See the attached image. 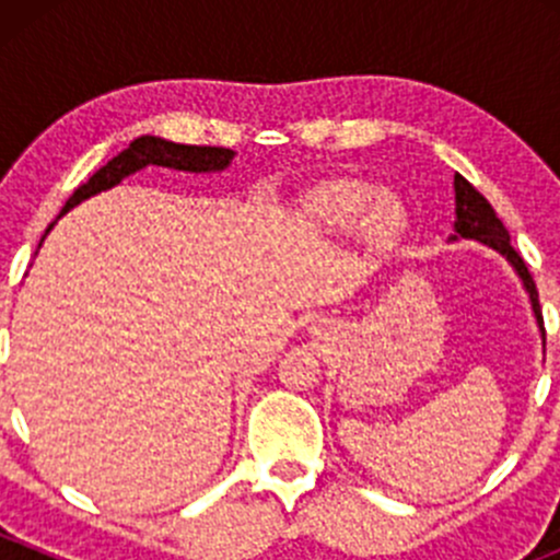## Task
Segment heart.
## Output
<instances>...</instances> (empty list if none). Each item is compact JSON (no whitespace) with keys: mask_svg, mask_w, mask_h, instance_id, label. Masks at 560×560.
<instances>
[{"mask_svg":"<svg viewBox=\"0 0 560 560\" xmlns=\"http://www.w3.org/2000/svg\"><path fill=\"white\" fill-rule=\"evenodd\" d=\"M308 211L327 230H352L354 224H360L376 244L395 238L404 224L400 202L363 180H330L319 186L308 197Z\"/></svg>","mask_w":560,"mask_h":560,"instance_id":"heart-1","label":"heart"}]
</instances>
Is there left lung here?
Returning <instances> with one entry per match:
<instances>
[{
    "label": "left lung",
    "instance_id": "8db88e82",
    "mask_svg": "<svg viewBox=\"0 0 560 560\" xmlns=\"http://www.w3.org/2000/svg\"><path fill=\"white\" fill-rule=\"evenodd\" d=\"M455 233L460 238H471L479 241V244L495 248L499 254H504L510 259L512 268L517 270V276L523 279L525 292L530 298V308H534L536 325H539L541 338H545V319H541V308H539V292H536L534 279H530L528 268H525L523 257L515 252V246L510 244V233L501 224V219L495 217L493 206L463 178L460 173H455ZM453 235V238H457Z\"/></svg>",
    "mask_w": 560,
    "mask_h": 560
}]
</instances>
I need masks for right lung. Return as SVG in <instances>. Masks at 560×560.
<instances>
[{
  "label": "right lung",
  "mask_w": 560,
  "mask_h": 560,
  "mask_svg": "<svg viewBox=\"0 0 560 560\" xmlns=\"http://www.w3.org/2000/svg\"><path fill=\"white\" fill-rule=\"evenodd\" d=\"M233 156L235 151L219 149V145H184V143H171V140L154 138V135H143V138L132 140L129 149H124L121 154L113 156L107 165L100 167L86 184L78 186V189L72 191L70 200L65 202L61 213H67L81 200L97 195V191L110 189V186H116L118 180L127 178V175L143 171L145 165H162V167H173V171H189V173H217V171H224V167L233 162ZM50 228H54V224H50ZM48 230H45V233H48Z\"/></svg>",
  "instance_id": "1"
}]
</instances>
